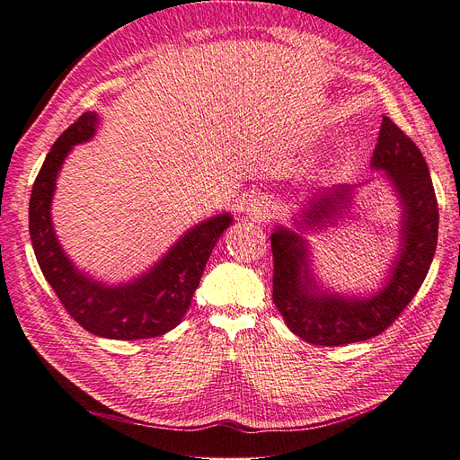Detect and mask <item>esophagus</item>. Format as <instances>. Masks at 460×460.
Segmentation results:
<instances>
[{
  "instance_id": "esophagus-1",
  "label": "esophagus",
  "mask_w": 460,
  "mask_h": 460,
  "mask_svg": "<svg viewBox=\"0 0 460 460\" xmlns=\"http://www.w3.org/2000/svg\"><path fill=\"white\" fill-rule=\"evenodd\" d=\"M276 201L269 196H255L247 203V215L255 220H270L276 215Z\"/></svg>"
}]
</instances>
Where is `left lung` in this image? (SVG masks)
<instances>
[{
  "label": "left lung",
  "instance_id": "8db88e82",
  "mask_svg": "<svg viewBox=\"0 0 460 460\" xmlns=\"http://www.w3.org/2000/svg\"><path fill=\"white\" fill-rule=\"evenodd\" d=\"M394 186L401 205L399 252L382 289L368 296H343L324 289L313 274L305 232L336 225L355 198L357 186L340 184L313 193L301 205L296 228L278 226L270 235L274 255L272 299L288 328L314 345H343L378 336L420 289L438 245V199L420 149L397 124L382 119L370 161Z\"/></svg>",
  "mask_w": 460,
  "mask_h": 460
}]
</instances>
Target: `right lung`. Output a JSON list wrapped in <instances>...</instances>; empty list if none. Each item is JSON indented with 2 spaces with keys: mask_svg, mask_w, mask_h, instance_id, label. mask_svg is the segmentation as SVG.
Listing matches in <instances>:
<instances>
[{
  "mask_svg": "<svg viewBox=\"0 0 460 460\" xmlns=\"http://www.w3.org/2000/svg\"><path fill=\"white\" fill-rule=\"evenodd\" d=\"M100 117L82 115L53 144L36 176L29 208L31 240L46 280L63 307L93 336L109 340H147L176 328L190 309L208 255L230 225L220 213L191 226L153 267L134 280L109 286L82 272L61 247L51 222V201L65 157L90 142Z\"/></svg>",
  "mask_w": 460,
  "mask_h": 460,
  "instance_id": "1",
  "label": "right lung"
}]
</instances>
